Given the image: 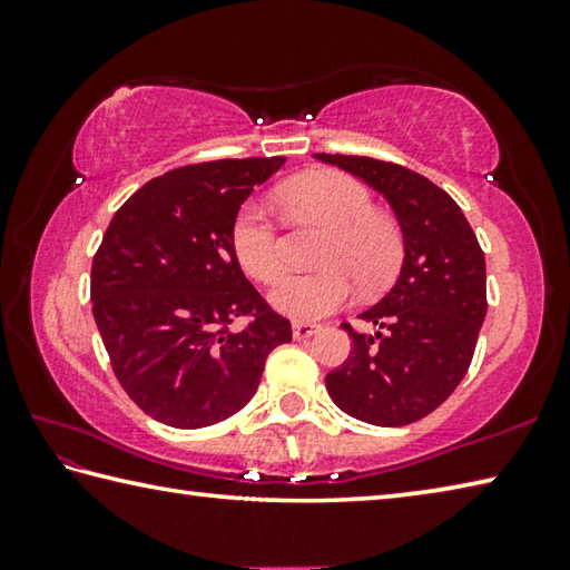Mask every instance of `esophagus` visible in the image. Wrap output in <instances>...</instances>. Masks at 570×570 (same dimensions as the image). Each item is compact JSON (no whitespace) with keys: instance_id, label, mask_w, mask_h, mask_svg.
<instances>
[{"instance_id":"34e87169","label":"esophagus","mask_w":570,"mask_h":570,"mask_svg":"<svg viewBox=\"0 0 570 570\" xmlns=\"http://www.w3.org/2000/svg\"><path fill=\"white\" fill-rule=\"evenodd\" d=\"M322 326L320 324H306V322H296L294 324V340H308V336L320 334Z\"/></svg>"}]
</instances>
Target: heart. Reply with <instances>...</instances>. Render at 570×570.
Listing matches in <instances>:
<instances>
[{
	"mask_svg": "<svg viewBox=\"0 0 570 570\" xmlns=\"http://www.w3.org/2000/svg\"><path fill=\"white\" fill-rule=\"evenodd\" d=\"M278 200L298 220L330 228L316 274L284 278L272 292V304L296 322H314L346 304L354 283L380 288L397 272L402 236L390 216L374 210L372 193L340 170H316L278 188ZM230 248L240 268L256 282L274 284L286 272V240L268 210L248 200L230 224Z\"/></svg>",
	"mask_w": 570,
	"mask_h": 570,
	"instance_id": "obj_1",
	"label": "heart"
}]
</instances>
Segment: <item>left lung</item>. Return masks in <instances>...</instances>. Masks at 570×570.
<instances>
[{"mask_svg":"<svg viewBox=\"0 0 570 570\" xmlns=\"http://www.w3.org/2000/svg\"><path fill=\"white\" fill-rule=\"evenodd\" d=\"M316 158L380 190L404 236L397 284L360 314L377 332L342 324L352 352L326 374V392L362 422L412 424L438 410L468 374L488 312L485 254L455 200L420 173L364 156Z\"/></svg>","mask_w":570,"mask_h":570,"instance_id":"obj_1","label":"left lung"}]
</instances>
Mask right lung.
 Returning a JSON list of instances; mask_svg holds the SVG:
<instances>
[{
	"label": "right lung",
	"mask_w": 570,
	"mask_h": 570,
	"mask_svg": "<svg viewBox=\"0 0 570 570\" xmlns=\"http://www.w3.org/2000/svg\"><path fill=\"white\" fill-rule=\"evenodd\" d=\"M276 158L210 160L148 180L92 258L90 298L120 387L180 430L224 422L254 397L292 324L248 284L230 248L236 210ZM246 318L244 331H230Z\"/></svg>",
	"instance_id": "obj_1"
}]
</instances>
